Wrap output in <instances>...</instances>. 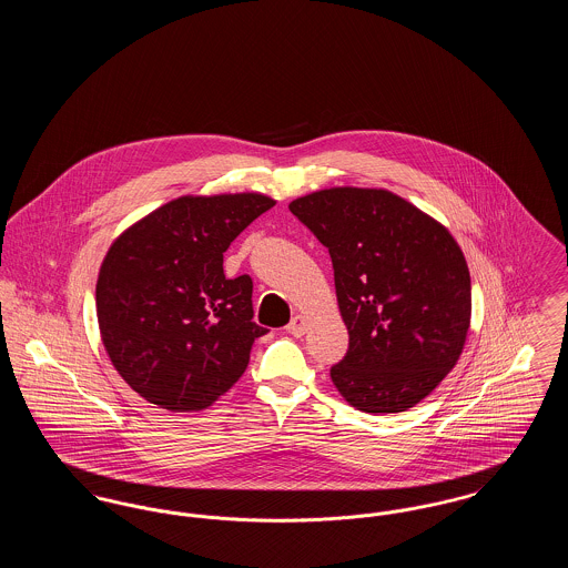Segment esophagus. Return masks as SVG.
I'll return each instance as SVG.
<instances>
[{
  "instance_id": "esophagus-1",
  "label": "esophagus",
  "mask_w": 568,
  "mask_h": 568,
  "mask_svg": "<svg viewBox=\"0 0 568 568\" xmlns=\"http://www.w3.org/2000/svg\"><path fill=\"white\" fill-rule=\"evenodd\" d=\"M287 332H290L292 336L300 338V336L306 332V320H304L302 315H296V317L290 322V325H287Z\"/></svg>"
}]
</instances>
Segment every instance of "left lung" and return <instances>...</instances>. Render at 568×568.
I'll return each instance as SVG.
<instances>
[{
    "instance_id": "1",
    "label": "left lung",
    "mask_w": 568,
    "mask_h": 568,
    "mask_svg": "<svg viewBox=\"0 0 568 568\" xmlns=\"http://www.w3.org/2000/svg\"><path fill=\"white\" fill-rule=\"evenodd\" d=\"M290 211L332 257L347 355L329 368L364 413H400L456 366L470 325V274L454 236L385 190L334 187Z\"/></svg>"
}]
</instances>
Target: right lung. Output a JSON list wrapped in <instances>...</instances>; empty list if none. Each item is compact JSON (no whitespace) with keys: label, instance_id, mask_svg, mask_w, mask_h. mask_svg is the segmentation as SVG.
Instances as JSON below:
<instances>
[{"label":"right lung","instance_id":"add662e5","mask_svg":"<svg viewBox=\"0 0 568 568\" xmlns=\"http://www.w3.org/2000/svg\"><path fill=\"white\" fill-rule=\"evenodd\" d=\"M274 200L262 193L185 195L125 230L98 276L95 306L116 373L168 410L213 405L248 364L253 281L225 278L223 253Z\"/></svg>","mask_w":568,"mask_h":568}]
</instances>
